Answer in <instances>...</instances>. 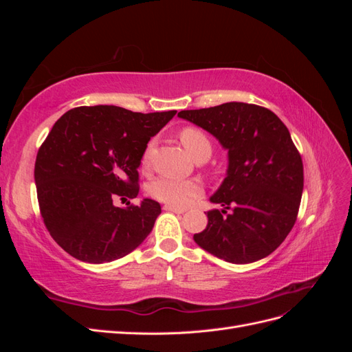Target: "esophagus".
Segmentation results:
<instances>
[{
    "label": "esophagus",
    "mask_w": 352,
    "mask_h": 352,
    "mask_svg": "<svg viewBox=\"0 0 352 352\" xmlns=\"http://www.w3.org/2000/svg\"><path fill=\"white\" fill-rule=\"evenodd\" d=\"M163 208H164L166 211L176 212V214H184V212L186 211V208H180V207H175V206H164Z\"/></svg>",
    "instance_id": "obj_1"
}]
</instances>
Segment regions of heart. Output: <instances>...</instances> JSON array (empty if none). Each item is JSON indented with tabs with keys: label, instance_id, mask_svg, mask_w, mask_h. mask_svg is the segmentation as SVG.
Wrapping results in <instances>:
<instances>
[{
	"label": "heart",
	"instance_id": "obj_1",
	"mask_svg": "<svg viewBox=\"0 0 352 352\" xmlns=\"http://www.w3.org/2000/svg\"><path fill=\"white\" fill-rule=\"evenodd\" d=\"M180 142L185 146V150L190 157H194L201 150H210V142L207 136L194 127H186L179 135ZM151 145L146 146L142 155V166H148L150 162ZM202 190L201 184L195 179H176L162 176L155 179L150 185V192L158 201L166 202L168 206H185L189 199L199 195Z\"/></svg>",
	"mask_w": 352,
	"mask_h": 352
}]
</instances>
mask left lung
I'll list each match as a JSON object with an SVG mask.
<instances>
[{
	"instance_id": "8db88e82",
	"label": "left lung",
	"mask_w": 352,
	"mask_h": 352,
	"mask_svg": "<svg viewBox=\"0 0 352 352\" xmlns=\"http://www.w3.org/2000/svg\"><path fill=\"white\" fill-rule=\"evenodd\" d=\"M180 119L211 133L228 151V170L210 201L207 228L195 233L202 250L233 264L270 255L295 225L304 168L287 127L273 111L225 102L179 111Z\"/></svg>"
}]
</instances>
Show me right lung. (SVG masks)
I'll return each instance as SVG.
<instances>
[{
  "label": "right lung",
  "mask_w": 352,
  "mask_h": 352,
  "mask_svg": "<svg viewBox=\"0 0 352 352\" xmlns=\"http://www.w3.org/2000/svg\"><path fill=\"white\" fill-rule=\"evenodd\" d=\"M175 114L95 105L69 110L52 126L36 155L35 184L50 235L72 257L110 263L150 235L162 212L157 201L129 207L114 201L138 197L146 144Z\"/></svg>",
  "instance_id": "add662e5"
}]
</instances>
